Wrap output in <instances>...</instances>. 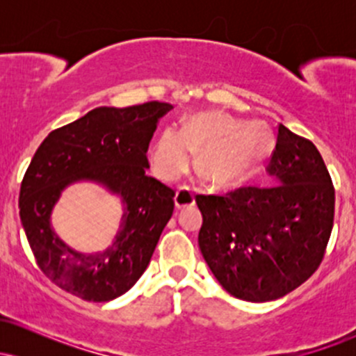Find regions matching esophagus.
Returning <instances> with one entry per match:
<instances>
[{
    "instance_id": "1",
    "label": "esophagus",
    "mask_w": 356,
    "mask_h": 356,
    "mask_svg": "<svg viewBox=\"0 0 356 356\" xmlns=\"http://www.w3.org/2000/svg\"><path fill=\"white\" fill-rule=\"evenodd\" d=\"M174 202H175V207H177V209H184V207L194 206V202H195L194 192H192L191 189H187V187H182V189H179L177 192H175Z\"/></svg>"
}]
</instances>
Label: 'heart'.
Returning a JSON list of instances; mask_svg holds the SVG:
<instances>
[{
	"instance_id": "b5f03b06",
	"label": "heart",
	"mask_w": 356,
	"mask_h": 356,
	"mask_svg": "<svg viewBox=\"0 0 356 356\" xmlns=\"http://www.w3.org/2000/svg\"><path fill=\"white\" fill-rule=\"evenodd\" d=\"M271 145L257 124H241L220 110L194 113L182 130L164 129L150 144L154 174L170 182L189 170L197 152V172L211 186L227 189L251 177Z\"/></svg>"
}]
</instances>
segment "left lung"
I'll use <instances>...</instances> for the list:
<instances>
[{"mask_svg": "<svg viewBox=\"0 0 356 356\" xmlns=\"http://www.w3.org/2000/svg\"><path fill=\"white\" fill-rule=\"evenodd\" d=\"M269 186L197 195L199 248L229 295L266 303L320 266L333 227L334 189L313 142L280 125Z\"/></svg>", "mask_w": 356, "mask_h": 356, "instance_id": "8db88e82", "label": "left lung"}]
</instances>
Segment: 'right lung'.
Masks as SVG:
<instances>
[{
	"mask_svg": "<svg viewBox=\"0 0 356 356\" xmlns=\"http://www.w3.org/2000/svg\"><path fill=\"white\" fill-rule=\"evenodd\" d=\"M164 102L127 108L99 107L53 130L38 147L19 191V218L42 271L56 286L85 301L115 300L144 275L174 212V191L149 177L147 149ZM92 181L122 204L116 238L100 252L68 247L51 224L65 188Z\"/></svg>",
	"mask_w": 356,
	"mask_h": 356,
	"instance_id": "obj_1",
	"label": "right lung"
}]
</instances>
